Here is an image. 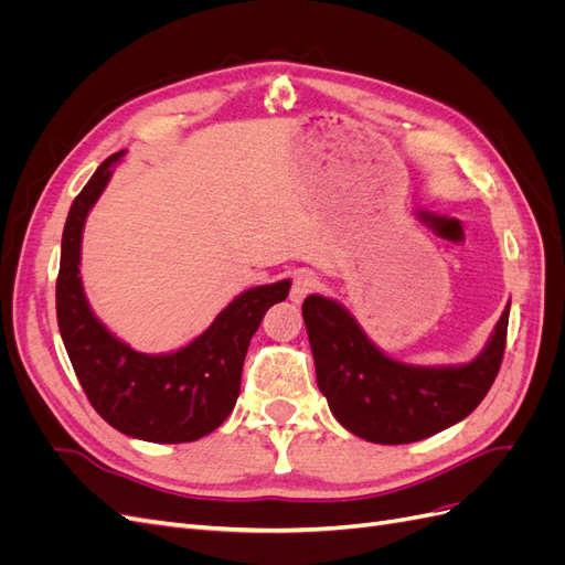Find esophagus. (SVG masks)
I'll use <instances>...</instances> for the list:
<instances>
[{
	"mask_svg": "<svg viewBox=\"0 0 565 565\" xmlns=\"http://www.w3.org/2000/svg\"><path fill=\"white\" fill-rule=\"evenodd\" d=\"M316 287H318L316 273H311V270H297L295 278H292V289H289V299H292L295 303H301L306 297L313 292Z\"/></svg>",
	"mask_w": 565,
	"mask_h": 565,
	"instance_id": "esophagus-1",
	"label": "esophagus"
}]
</instances>
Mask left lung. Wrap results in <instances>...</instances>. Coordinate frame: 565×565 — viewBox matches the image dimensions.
Here are the masks:
<instances>
[{
    "mask_svg": "<svg viewBox=\"0 0 565 565\" xmlns=\"http://www.w3.org/2000/svg\"><path fill=\"white\" fill-rule=\"evenodd\" d=\"M318 388L337 422L382 446L429 438L471 415L498 377L507 347L509 303L486 349L467 365L419 367L372 344L344 306L311 295L301 306Z\"/></svg>",
    "mask_w": 565,
    "mask_h": 565,
    "instance_id": "1",
    "label": "left lung"
}]
</instances>
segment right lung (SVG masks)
Here are the masks:
<instances>
[{
	"label": "right lung",
	"instance_id": "right-lung-1",
	"mask_svg": "<svg viewBox=\"0 0 565 565\" xmlns=\"http://www.w3.org/2000/svg\"><path fill=\"white\" fill-rule=\"evenodd\" d=\"M122 156L119 150L96 169L67 212L56 280L58 330L84 393L113 429L148 443H191L233 413L249 339L270 306L285 301L292 282L247 289L174 353L148 355L119 341L84 297L79 252L84 221Z\"/></svg>",
	"mask_w": 565,
	"mask_h": 565
}]
</instances>
